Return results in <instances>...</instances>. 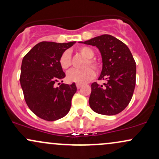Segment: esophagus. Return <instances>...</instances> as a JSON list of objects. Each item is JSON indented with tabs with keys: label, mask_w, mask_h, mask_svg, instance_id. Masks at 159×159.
Listing matches in <instances>:
<instances>
[{
	"label": "esophagus",
	"mask_w": 159,
	"mask_h": 159,
	"mask_svg": "<svg viewBox=\"0 0 159 159\" xmlns=\"http://www.w3.org/2000/svg\"><path fill=\"white\" fill-rule=\"evenodd\" d=\"M76 87H77L78 89H81V87H82V85L81 84H76Z\"/></svg>",
	"instance_id": "34e87169"
}]
</instances>
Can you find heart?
Segmentation results:
<instances>
[{"label": "heart", "instance_id": "b5f03b06", "mask_svg": "<svg viewBox=\"0 0 159 159\" xmlns=\"http://www.w3.org/2000/svg\"><path fill=\"white\" fill-rule=\"evenodd\" d=\"M78 52L81 54L82 56L87 58L84 63V69L82 70H78V69H72L67 74L66 78L67 81L72 83L79 84H83L87 83L90 81L93 78L95 75V72L93 70L96 71H98V69L101 67V65L96 60L93 59L95 53L93 49L87 46H82L78 48ZM59 63L61 67L64 70H67L72 66V59H71L70 52L68 51H66L61 54V57L59 59ZM89 66H91L93 68H90ZM88 68H87L86 67Z\"/></svg>", "mask_w": 159, "mask_h": 159}]
</instances>
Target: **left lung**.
<instances>
[{
	"instance_id": "obj_1",
	"label": "left lung",
	"mask_w": 159,
	"mask_h": 159,
	"mask_svg": "<svg viewBox=\"0 0 159 159\" xmlns=\"http://www.w3.org/2000/svg\"><path fill=\"white\" fill-rule=\"evenodd\" d=\"M82 43V42H80ZM96 46L102 58V70L98 80L103 85L91 84L89 104L97 114H117L128 106L136 83V63L127 45L114 36L104 34L84 42Z\"/></svg>"
}]
</instances>
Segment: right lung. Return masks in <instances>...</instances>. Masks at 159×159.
Segmentation results:
<instances>
[{"label": "right lung", "instance_id": "right-lung-1", "mask_svg": "<svg viewBox=\"0 0 159 159\" xmlns=\"http://www.w3.org/2000/svg\"><path fill=\"white\" fill-rule=\"evenodd\" d=\"M75 43L41 42L24 57L20 75L24 97L30 111L41 119L54 121L70 110L77 90L75 84H61L57 87L54 84L66 77L60 66V57Z\"/></svg>", "mask_w": 159, "mask_h": 159}]
</instances>
